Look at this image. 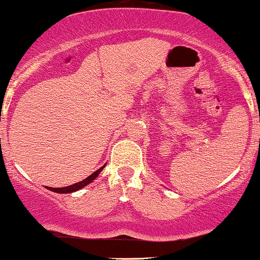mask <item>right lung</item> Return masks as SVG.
<instances>
[{"mask_svg":"<svg viewBox=\"0 0 260 260\" xmlns=\"http://www.w3.org/2000/svg\"><path fill=\"white\" fill-rule=\"evenodd\" d=\"M104 167H106V165H104L103 167H101V168H99V169H97V171H95L94 173H92L91 176H89V177H87L86 179L81 180V182H78V183H75V184H72V185L65 186V188H51V186H48V189H49V190H51V191H55V193H59V194L74 193V191H77V190H80V189L84 188V186H86V185H88L89 183L93 182V180H94L95 178H97V177L99 176V173H101V172L103 171V168H104Z\"/></svg>","mask_w":260,"mask_h":260,"instance_id":"1","label":"right lung"}]
</instances>
